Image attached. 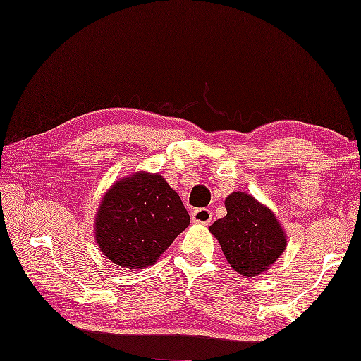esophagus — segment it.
<instances>
[{"instance_id": "1", "label": "esophagus", "mask_w": 361, "mask_h": 361, "mask_svg": "<svg viewBox=\"0 0 361 361\" xmlns=\"http://www.w3.org/2000/svg\"><path fill=\"white\" fill-rule=\"evenodd\" d=\"M212 220V212L209 211V209H195L194 212H192V223H197V224H207L211 223Z\"/></svg>"}]
</instances>
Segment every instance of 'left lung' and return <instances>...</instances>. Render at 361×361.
<instances>
[{
  "mask_svg": "<svg viewBox=\"0 0 361 361\" xmlns=\"http://www.w3.org/2000/svg\"><path fill=\"white\" fill-rule=\"evenodd\" d=\"M228 215L209 231L219 240L231 267L243 276H257L281 257L288 237L266 204L246 192H232L224 200Z\"/></svg>",
  "mask_w": 361,
  "mask_h": 361,
  "instance_id": "8db88e82",
  "label": "left lung"
}]
</instances>
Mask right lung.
<instances>
[{
  "label": "right lung",
  "instance_id": "obj_1",
  "mask_svg": "<svg viewBox=\"0 0 361 361\" xmlns=\"http://www.w3.org/2000/svg\"><path fill=\"white\" fill-rule=\"evenodd\" d=\"M190 223L186 207L160 173L133 172L107 189L95 214V241L120 267L157 263Z\"/></svg>",
  "mask_w": 361,
  "mask_h": 361
}]
</instances>
